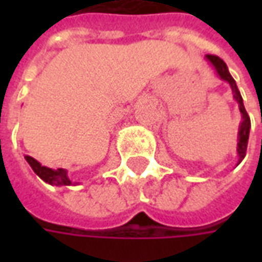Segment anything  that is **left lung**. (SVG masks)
Returning <instances> with one entry per match:
<instances>
[{
  "label": "left lung",
  "mask_w": 262,
  "mask_h": 262,
  "mask_svg": "<svg viewBox=\"0 0 262 262\" xmlns=\"http://www.w3.org/2000/svg\"><path fill=\"white\" fill-rule=\"evenodd\" d=\"M206 59L212 63L217 74L222 80L227 81L230 84L231 90H233V97L238 103V108H240V112L243 115V122L240 125V130H238V143H237V153H238V157H240V161H242L244 157H246V153H247V144H248V135H250V126H251V122H250V116H248L247 111L244 108V103H243V98L238 92V88L236 85V81L233 80V77L229 73L227 70V66L223 60L214 56V54H206Z\"/></svg>",
  "instance_id": "1"
}]
</instances>
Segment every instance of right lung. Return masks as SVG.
<instances>
[{
  "mask_svg": "<svg viewBox=\"0 0 262 262\" xmlns=\"http://www.w3.org/2000/svg\"><path fill=\"white\" fill-rule=\"evenodd\" d=\"M25 159L32 167V170L35 171L43 181L49 182L52 185H71V181L67 177V171L63 170V168H57V170L48 168V167L40 164L39 161H36L33 157H31V156H25Z\"/></svg>",
  "mask_w": 262,
  "mask_h": 262,
  "instance_id": "1",
  "label": "right lung"
}]
</instances>
